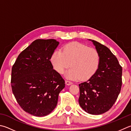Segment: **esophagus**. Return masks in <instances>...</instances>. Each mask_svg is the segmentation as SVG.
<instances>
[{
    "instance_id": "1",
    "label": "esophagus",
    "mask_w": 131,
    "mask_h": 131,
    "mask_svg": "<svg viewBox=\"0 0 131 131\" xmlns=\"http://www.w3.org/2000/svg\"><path fill=\"white\" fill-rule=\"evenodd\" d=\"M65 83H66V84H67V85H70V84H71L73 83L71 82V81H65Z\"/></svg>"
}]
</instances>
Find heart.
<instances>
[{"label":"heart","mask_w":131,"mask_h":131,"mask_svg":"<svg viewBox=\"0 0 131 131\" xmlns=\"http://www.w3.org/2000/svg\"><path fill=\"white\" fill-rule=\"evenodd\" d=\"M50 61L54 69L60 74H63L71 66L66 73V78L85 81L96 72L100 63V56L95 49L73 42L64 46L62 52L55 50Z\"/></svg>","instance_id":"b5f03b06"}]
</instances>
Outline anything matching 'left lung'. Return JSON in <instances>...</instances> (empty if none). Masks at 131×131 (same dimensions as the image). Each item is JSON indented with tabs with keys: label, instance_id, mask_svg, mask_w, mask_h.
Masks as SVG:
<instances>
[{
	"label": "left lung",
	"instance_id": "obj_1",
	"mask_svg": "<svg viewBox=\"0 0 131 131\" xmlns=\"http://www.w3.org/2000/svg\"><path fill=\"white\" fill-rule=\"evenodd\" d=\"M93 42L100 56L96 72L88 81L79 84V104L84 111L101 115L111 108L118 97L122 84V68L109 49L96 41Z\"/></svg>",
	"mask_w": 131,
	"mask_h": 131
}]
</instances>
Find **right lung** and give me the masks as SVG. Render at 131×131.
<instances>
[{
	"instance_id": "add662e5",
	"label": "right lung",
	"mask_w": 131,
	"mask_h": 131,
	"mask_svg": "<svg viewBox=\"0 0 131 131\" xmlns=\"http://www.w3.org/2000/svg\"><path fill=\"white\" fill-rule=\"evenodd\" d=\"M58 45L54 39L36 40L21 52L12 66L13 94L23 110L33 116L51 113L65 86L50 61Z\"/></svg>"
}]
</instances>
